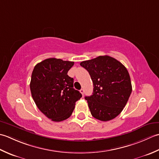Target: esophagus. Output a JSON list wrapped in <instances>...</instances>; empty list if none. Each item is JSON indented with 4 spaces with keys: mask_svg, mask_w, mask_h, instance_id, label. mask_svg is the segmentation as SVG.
I'll use <instances>...</instances> for the list:
<instances>
[{
    "mask_svg": "<svg viewBox=\"0 0 159 159\" xmlns=\"http://www.w3.org/2000/svg\"><path fill=\"white\" fill-rule=\"evenodd\" d=\"M80 93H82V95H84V89H81V90H80Z\"/></svg>",
    "mask_w": 159,
    "mask_h": 159,
    "instance_id": "1",
    "label": "esophagus"
}]
</instances>
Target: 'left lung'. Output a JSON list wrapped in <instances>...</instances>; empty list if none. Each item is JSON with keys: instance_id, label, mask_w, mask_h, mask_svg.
<instances>
[{"instance_id": "left-lung-1", "label": "left lung", "mask_w": 159, "mask_h": 159, "mask_svg": "<svg viewBox=\"0 0 159 159\" xmlns=\"http://www.w3.org/2000/svg\"><path fill=\"white\" fill-rule=\"evenodd\" d=\"M80 65L88 70L93 83V95L85 97L92 116L102 121L115 118L132 93L128 70L120 61L108 56L83 61Z\"/></svg>"}]
</instances>
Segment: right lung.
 <instances>
[{
    "mask_svg": "<svg viewBox=\"0 0 159 159\" xmlns=\"http://www.w3.org/2000/svg\"><path fill=\"white\" fill-rule=\"evenodd\" d=\"M74 61L48 58L35 66L30 90L39 110L53 121H61L72 115L82 94L73 89V78L67 75Z\"/></svg>",
    "mask_w": 159,
    "mask_h": 159,
    "instance_id": "1",
    "label": "right lung"
}]
</instances>
